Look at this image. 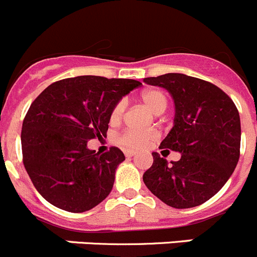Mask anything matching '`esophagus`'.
Wrapping results in <instances>:
<instances>
[{
    "instance_id": "1",
    "label": "esophagus",
    "mask_w": 257,
    "mask_h": 257,
    "mask_svg": "<svg viewBox=\"0 0 257 257\" xmlns=\"http://www.w3.org/2000/svg\"><path fill=\"white\" fill-rule=\"evenodd\" d=\"M124 155H125V157H134V156L137 155V152H134V151H125L124 152Z\"/></svg>"
}]
</instances>
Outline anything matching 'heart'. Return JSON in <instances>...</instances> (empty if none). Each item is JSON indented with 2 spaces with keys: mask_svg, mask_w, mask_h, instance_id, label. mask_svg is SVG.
<instances>
[{
  "mask_svg": "<svg viewBox=\"0 0 257 257\" xmlns=\"http://www.w3.org/2000/svg\"><path fill=\"white\" fill-rule=\"evenodd\" d=\"M141 100L146 105L148 110L153 114H162L167 107V97L162 91L157 88H148L141 93ZM125 110V101L120 100L114 106L110 114L111 121L116 123L121 119L123 112ZM156 138V133L153 132H137V131H125L119 136V143L129 148H142L152 140Z\"/></svg>",
  "mask_w": 257,
  "mask_h": 257,
  "instance_id": "obj_1",
  "label": "heart"
}]
</instances>
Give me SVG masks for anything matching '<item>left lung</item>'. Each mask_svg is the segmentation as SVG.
I'll return each instance as SVG.
<instances>
[{
  "instance_id": "left-lung-1",
  "label": "left lung",
  "mask_w": 257,
  "mask_h": 257,
  "mask_svg": "<svg viewBox=\"0 0 257 257\" xmlns=\"http://www.w3.org/2000/svg\"><path fill=\"white\" fill-rule=\"evenodd\" d=\"M166 88L174 99V126L160 148L181 153L171 164L153 152L143 181L153 195L177 209L200 205L214 196L239 158L241 121L236 105L213 83L183 73L143 78Z\"/></svg>"
}]
</instances>
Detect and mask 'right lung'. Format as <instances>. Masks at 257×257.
<instances>
[{"label":"right lung","mask_w":257,"mask_h":257,"mask_svg":"<svg viewBox=\"0 0 257 257\" xmlns=\"http://www.w3.org/2000/svg\"><path fill=\"white\" fill-rule=\"evenodd\" d=\"M141 85L128 78L78 76L52 83L33 101L23 121V161L50 204L82 213L109 195L124 153L111 147L100 155L87 142L106 137L111 110Z\"/></svg>","instance_id":"right-lung-1"}]
</instances>
